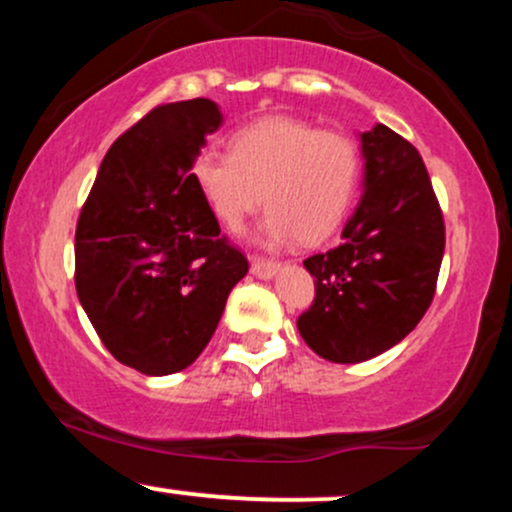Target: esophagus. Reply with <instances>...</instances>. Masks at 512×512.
<instances>
[{"label": "esophagus", "mask_w": 512, "mask_h": 512, "mask_svg": "<svg viewBox=\"0 0 512 512\" xmlns=\"http://www.w3.org/2000/svg\"><path fill=\"white\" fill-rule=\"evenodd\" d=\"M250 272L255 274L257 279H274L276 272H279V262L252 257V260H250Z\"/></svg>", "instance_id": "obj_1"}]
</instances>
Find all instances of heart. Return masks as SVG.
Instances as JSON below:
<instances>
[{"instance_id": "obj_1", "label": "heart", "mask_w": 512, "mask_h": 512, "mask_svg": "<svg viewBox=\"0 0 512 512\" xmlns=\"http://www.w3.org/2000/svg\"><path fill=\"white\" fill-rule=\"evenodd\" d=\"M190 178L211 214L236 231L264 202L257 238L317 245L342 226L361 180V154L346 134L293 117H262L233 132L228 154L202 149Z\"/></svg>"}]
</instances>
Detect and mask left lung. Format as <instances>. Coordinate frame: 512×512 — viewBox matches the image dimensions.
I'll return each instance as SVG.
<instances>
[{
	"mask_svg": "<svg viewBox=\"0 0 512 512\" xmlns=\"http://www.w3.org/2000/svg\"><path fill=\"white\" fill-rule=\"evenodd\" d=\"M363 195L342 243L303 262L315 301L298 332L317 356L361 363L402 342L433 301L445 250L438 199L419 151L390 127L358 134Z\"/></svg>",
	"mask_w": 512,
	"mask_h": 512,
	"instance_id": "1",
	"label": "left lung"
}]
</instances>
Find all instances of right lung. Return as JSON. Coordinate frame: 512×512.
Here are the masks:
<instances>
[{"instance_id":"add662e5","label":"right lung","mask_w":512,"mask_h":512,"mask_svg":"<svg viewBox=\"0 0 512 512\" xmlns=\"http://www.w3.org/2000/svg\"><path fill=\"white\" fill-rule=\"evenodd\" d=\"M221 125L209 98L158 105L110 146L76 223L81 308L105 349L144 375L195 363L248 274L190 178Z\"/></svg>"}]
</instances>
